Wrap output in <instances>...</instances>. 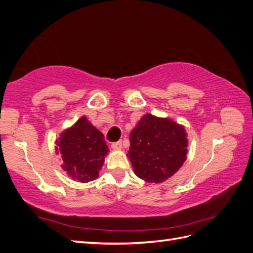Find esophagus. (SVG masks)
I'll list each match as a JSON object with an SVG mask.
<instances>
[{
	"label": "esophagus",
	"mask_w": 253,
	"mask_h": 253,
	"mask_svg": "<svg viewBox=\"0 0 253 253\" xmlns=\"http://www.w3.org/2000/svg\"><path fill=\"white\" fill-rule=\"evenodd\" d=\"M112 149L114 150H120L122 149V141H117V142H113L112 143Z\"/></svg>",
	"instance_id": "obj_1"
}]
</instances>
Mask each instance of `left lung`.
<instances>
[{
	"label": "left lung",
	"mask_w": 253,
	"mask_h": 253,
	"mask_svg": "<svg viewBox=\"0 0 253 253\" xmlns=\"http://www.w3.org/2000/svg\"><path fill=\"white\" fill-rule=\"evenodd\" d=\"M129 143L127 157L133 170L147 182L166 181L186 162L187 132L170 118L143 115L129 134Z\"/></svg>",
	"instance_id": "1"
}]
</instances>
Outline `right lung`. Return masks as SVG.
<instances>
[{"instance_id": "right-lung-1", "label": "right lung", "mask_w": 253, "mask_h": 253, "mask_svg": "<svg viewBox=\"0 0 253 253\" xmlns=\"http://www.w3.org/2000/svg\"><path fill=\"white\" fill-rule=\"evenodd\" d=\"M55 150L63 162L62 169L80 182L99 177V171L109 153L103 134L85 116L60 134Z\"/></svg>"}]
</instances>
